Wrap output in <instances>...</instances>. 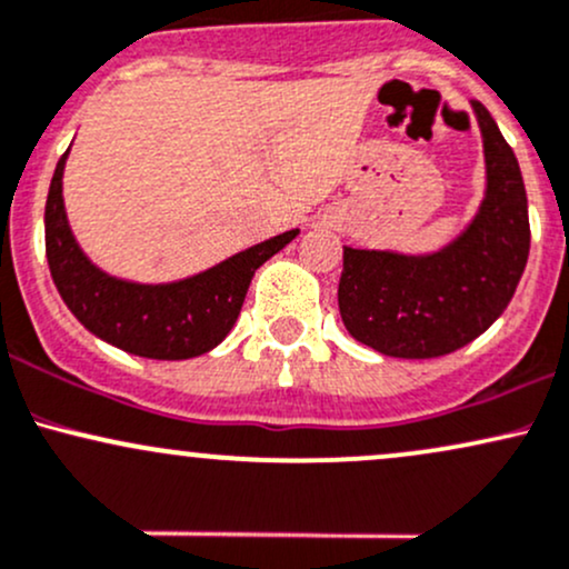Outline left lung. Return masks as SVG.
<instances>
[{
  "instance_id": "left-lung-1",
  "label": "left lung",
  "mask_w": 569,
  "mask_h": 569,
  "mask_svg": "<svg viewBox=\"0 0 569 569\" xmlns=\"http://www.w3.org/2000/svg\"><path fill=\"white\" fill-rule=\"evenodd\" d=\"M487 158V193L470 226L443 250L400 254L343 247L338 309L366 347L403 360L462 349L506 311L529 254L519 161L487 107L473 101Z\"/></svg>"
}]
</instances>
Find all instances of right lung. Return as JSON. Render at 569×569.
Here are the masks:
<instances>
[{"mask_svg": "<svg viewBox=\"0 0 569 569\" xmlns=\"http://www.w3.org/2000/svg\"><path fill=\"white\" fill-rule=\"evenodd\" d=\"M67 156L69 150L56 163L44 203L50 277L69 311L96 338L129 355L188 360L214 349L231 333L254 271L298 236V228L279 233L180 282H126L96 268L74 241L61 196Z\"/></svg>", "mask_w": 569, "mask_h": 569, "instance_id": "right-lung-1", "label": "right lung"}]
</instances>
